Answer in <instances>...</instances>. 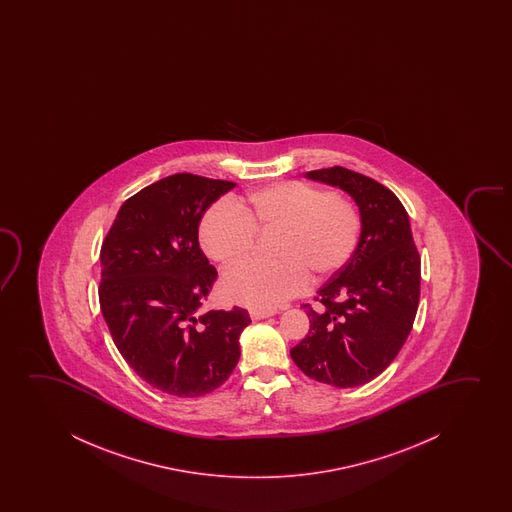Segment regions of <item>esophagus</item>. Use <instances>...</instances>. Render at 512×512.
I'll list each match as a JSON object with an SVG mask.
<instances>
[{"label": "esophagus", "instance_id": "34e87169", "mask_svg": "<svg viewBox=\"0 0 512 512\" xmlns=\"http://www.w3.org/2000/svg\"><path fill=\"white\" fill-rule=\"evenodd\" d=\"M278 313V311H262V309H252L250 311V316H252V320H264V318H269V316H274Z\"/></svg>", "mask_w": 512, "mask_h": 512}]
</instances>
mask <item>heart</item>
Returning a JSON list of instances; mask_svg holds the SVG:
<instances>
[{
	"label": "heart",
	"mask_w": 512,
	"mask_h": 512,
	"mask_svg": "<svg viewBox=\"0 0 512 512\" xmlns=\"http://www.w3.org/2000/svg\"><path fill=\"white\" fill-rule=\"evenodd\" d=\"M255 232H278L274 264L248 262L224 274L220 288L227 301L273 311L341 271L360 238V217L346 199L308 183L281 182L255 190L245 203H218L199 224L203 252L229 267L248 257Z\"/></svg>",
	"instance_id": "obj_1"
}]
</instances>
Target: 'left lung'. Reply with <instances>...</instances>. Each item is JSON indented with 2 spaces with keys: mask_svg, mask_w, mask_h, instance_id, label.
I'll use <instances>...</instances> for the list:
<instances>
[{
  "mask_svg": "<svg viewBox=\"0 0 512 512\" xmlns=\"http://www.w3.org/2000/svg\"><path fill=\"white\" fill-rule=\"evenodd\" d=\"M304 178L343 190L360 213L346 266L304 304L309 334L290 350L306 376L336 388L365 385L399 355L420 302L421 262L404 206L369 176L334 166Z\"/></svg>",
  "mask_w": 512,
  "mask_h": 512,
  "instance_id": "1",
  "label": "left lung"
}]
</instances>
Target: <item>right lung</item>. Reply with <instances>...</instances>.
Here are the masks:
<instances>
[{"label":"right lung","instance_id":"add662e5","mask_svg":"<svg viewBox=\"0 0 512 512\" xmlns=\"http://www.w3.org/2000/svg\"><path fill=\"white\" fill-rule=\"evenodd\" d=\"M236 183L178 173L120 206L101 246L99 304L129 367L183 399L217 390L239 360L248 311L201 306L217 280L199 246L206 210Z\"/></svg>","mask_w":512,"mask_h":512}]
</instances>
